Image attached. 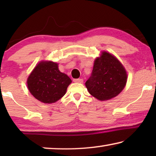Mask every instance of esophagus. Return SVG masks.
I'll return each instance as SVG.
<instances>
[{
	"mask_svg": "<svg viewBox=\"0 0 156 156\" xmlns=\"http://www.w3.org/2000/svg\"><path fill=\"white\" fill-rule=\"evenodd\" d=\"M73 81L76 83H83V79H74Z\"/></svg>",
	"mask_w": 156,
	"mask_h": 156,
	"instance_id": "34e87169",
	"label": "esophagus"
}]
</instances>
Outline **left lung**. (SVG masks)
Wrapping results in <instances>:
<instances>
[{"instance_id": "obj_1", "label": "left lung", "mask_w": 156, "mask_h": 156, "mask_svg": "<svg viewBox=\"0 0 156 156\" xmlns=\"http://www.w3.org/2000/svg\"><path fill=\"white\" fill-rule=\"evenodd\" d=\"M126 82L127 73L122 64L114 55L104 51L95 59L91 75L85 85L94 97L106 101L119 94Z\"/></svg>"}]
</instances>
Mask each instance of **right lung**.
<instances>
[{
    "label": "right lung",
    "mask_w": 156,
    "mask_h": 156,
    "mask_svg": "<svg viewBox=\"0 0 156 156\" xmlns=\"http://www.w3.org/2000/svg\"><path fill=\"white\" fill-rule=\"evenodd\" d=\"M71 82L67 74L59 71L58 64L51 61L40 62L27 80L31 94L45 104H52L60 99Z\"/></svg>",
    "instance_id": "add662e5"
}]
</instances>
